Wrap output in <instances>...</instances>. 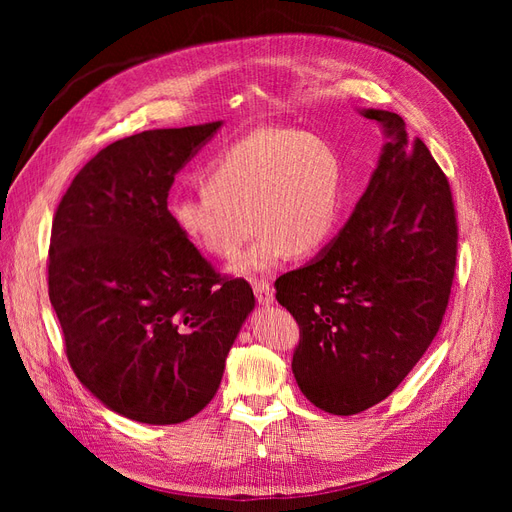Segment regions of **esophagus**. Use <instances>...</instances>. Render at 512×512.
<instances>
[{
	"mask_svg": "<svg viewBox=\"0 0 512 512\" xmlns=\"http://www.w3.org/2000/svg\"><path fill=\"white\" fill-rule=\"evenodd\" d=\"M254 292H256V299L260 305L273 303V288H271L269 280H254Z\"/></svg>",
	"mask_w": 512,
	"mask_h": 512,
	"instance_id": "obj_1",
	"label": "esophagus"
}]
</instances>
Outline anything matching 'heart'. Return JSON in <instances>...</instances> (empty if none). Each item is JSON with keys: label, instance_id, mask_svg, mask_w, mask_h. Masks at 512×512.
Instances as JSON below:
<instances>
[{"label": "heart", "instance_id": "1", "mask_svg": "<svg viewBox=\"0 0 512 512\" xmlns=\"http://www.w3.org/2000/svg\"><path fill=\"white\" fill-rule=\"evenodd\" d=\"M205 188L179 198L170 218L200 252L232 258L241 273L271 271L294 252L327 245L342 220L344 175L324 138L297 130H258L228 145L205 173Z\"/></svg>", "mask_w": 512, "mask_h": 512}]
</instances>
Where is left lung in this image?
<instances>
[{
  "instance_id": "obj_1",
  "label": "left lung",
  "mask_w": 512,
  "mask_h": 512,
  "mask_svg": "<svg viewBox=\"0 0 512 512\" xmlns=\"http://www.w3.org/2000/svg\"><path fill=\"white\" fill-rule=\"evenodd\" d=\"M363 115L389 136L365 194L327 250L275 280V299L299 324V389L339 416L380 404L410 374L440 331L457 265L442 168L397 113Z\"/></svg>"
}]
</instances>
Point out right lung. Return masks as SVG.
Masks as SVG:
<instances>
[{"label": "right lung", "instance_id": "1", "mask_svg": "<svg viewBox=\"0 0 512 512\" xmlns=\"http://www.w3.org/2000/svg\"><path fill=\"white\" fill-rule=\"evenodd\" d=\"M222 126L147 130L91 158L61 196L49 299L68 363L106 408L175 425L203 410L254 309L243 277L220 275L175 228L168 190Z\"/></svg>", "mask_w": 512, "mask_h": 512}]
</instances>
